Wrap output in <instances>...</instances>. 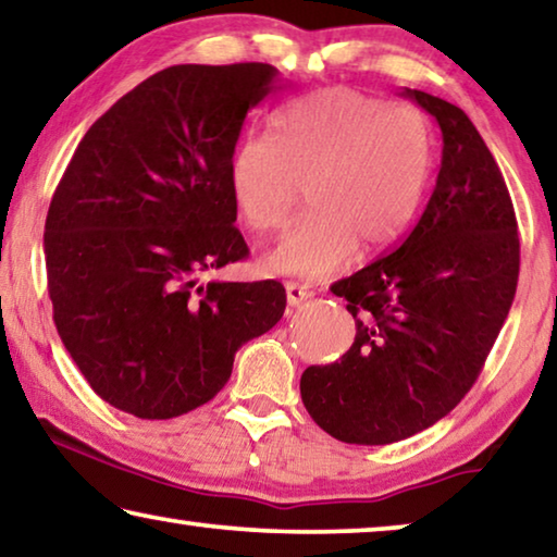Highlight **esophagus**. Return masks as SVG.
<instances>
[{"mask_svg":"<svg viewBox=\"0 0 557 557\" xmlns=\"http://www.w3.org/2000/svg\"><path fill=\"white\" fill-rule=\"evenodd\" d=\"M286 298H288V306H301L306 298L313 296V290L304 286V284H296V281H286Z\"/></svg>","mask_w":557,"mask_h":557,"instance_id":"obj_1","label":"esophagus"}]
</instances>
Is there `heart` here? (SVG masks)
I'll return each mask as SVG.
<instances>
[{
	"label": "heart",
	"mask_w": 557,
	"mask_h": 557,
	"mask_svg": "<svg viewBox=\"0 0 557 557\" xmlns=\"http://www.w3.org/2000/svg\"><path fill=\"white\" fill-rule=\"evenodd\" d=\"M433 166L423 114L350 87L296 99L273 116V139L249 134L228 159V194L253 231L286 224L306 189L311 209L263 256V269L326 276L366 251L386 249L421 207Z\"/></svg>",
	"instance_id": "heart-1"
}]
</instances>
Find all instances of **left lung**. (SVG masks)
I'll list each match as a JSON object with an SVG mask.
<instances>
[{"instance_id": "left-lung-1", "label": "left lung", "mask_w": 557, "mask_h": 557, "mask_svg": "<svg viewBox=\"0 0 557 557\" xmlns=\"http://www.w3.org/2000/svg\"><path fill=\"white\" fill-rule=\"evenodd\" d=\"M443 134L428 207L391 253L331 286L356 338L308 366L304 406L333 438L386 446L448 416L483 371L516 298L518 221L493 153L463 109L406 89Z\"/></svg>"}]
</instances>
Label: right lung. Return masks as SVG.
<instances>
[{
	"instance_id": "right-lung-1",
	"label": "right lung",
	"mask_w": 557,
	"mask_h": 557,
	"mask_svg": "<svg viewBox=\"0 0 557 557\" xmlns=\"http://www.w3.org/2000/svg\"><path fill=\"white\" fill-rule=\"evenodd\" d=\"M271 64H176L101 114L76 147L45 224L62 344L97 396L166 421L231 379L246 341L286 308L278 281H209L249 256L228 194L244 119Z\"/></svg>"
}]
</instances>
